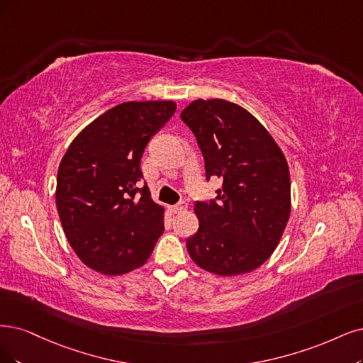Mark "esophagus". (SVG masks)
I'll return each instance as SVG.
<instances>
[{"label": "esophagus", "mask_w": 363, "mask_h": 363, "mask_svg": "<svg viewBox=\"0 0 363 363\" xmlns=\"http://www.w3.org/2000/svg\"><path fill=\"white\" fill-rule=\"evenodd\" d=\"M186 208H189V205H186L185 202H179L178 205H173V206H170L172 212H174V213H179V212H184V211H186Z\"/></svg>", "instance_id": "obj_1"}]
</instances>
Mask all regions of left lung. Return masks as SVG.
Returning <instances> with one entry per match:
<instances>
[{
    "mask_svg": "<svg viewBox=\"0 0 363 363\" xmlns=\"http://www.w3.org/2000/svg\"><path fill=\"white\" fill-rule=\"evenodd\" d=\"M181 119L203 154L206 179H223L209 202H196L197 232L186 239L202 269L232 277L257 269L277 248L290 217V173L283 151L244 107L196 100Z\"/></svg>",
    "mask_w": 363,
    "mask_h": 363,
    "instance_id": "left-lung-1",
    "label": "left lung"
}]
</instances>
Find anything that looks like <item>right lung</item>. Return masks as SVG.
<instances>
[{
  "mask_svg": "<svg viewBox=\"0 0 363 363\" xmlns=\"http://www.w3.org/2000/svg\"><path fill=\"white\" fill-rule=\"evenodd\" d=\"M177 111L174 101H127L94 119L64 154L57 209L67 240L91 269L123 275L143 266L164 232L140 160Z\"/></svg>",
  "mask_w": 363,
  "mask_h": 363,
  "instance_id": "add662e5",
  "label": "right lung"
}]
</instances>
